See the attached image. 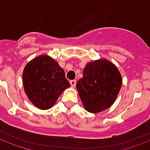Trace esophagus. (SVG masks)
Wrapping results in <instances>:
<instances>
[{
	"instance_id": "34e87169",
	"label": "esophagus",
	"mask_w": 150,
	"mask_h": 150,
	"mask_svg": "<svg viewBox=\"0 0 150 150\" xmlns=\"http://www.w3.org/2000/svg\"><path fill=\"white\" fill-rule=\"evenodd\" d=\"M70 84L72 87H75V85H76V81H75V80H71Z\"/></svg>"
}]
</instances>
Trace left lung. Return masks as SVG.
Returning a JSON list of instances; mask_svg holds the SVG:
<instances>
[{
	"label": "left lung",
	"instance_id": "left-lung-1",
	"mask_svg": "<svg viewBox=\"0 0 150 150\" xmlns=\"http://www.w3.org/2000/svg\"><path fill=\"white\" fill-rule=\"evenodd\" d=\"M76 83L85 109L92 113L105 110L116 100L122 86L118 68L106 59L88 63Z\"/></svg>",
	"mask_w": 150,
	"mask_h": 150
}]
</instances>
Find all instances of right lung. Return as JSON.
<instances>
[{
    "mask_svg": "<svg viewBox=\"0 0 150 150\" xmlns=\"http://www.w3.org/2000/svg\"><path fill=\"white\" fill-rule=\"evenodd\" d=\"M23 83L30 102L39 109H49L70 83L64 71L47 55L30 60L23 69Z\"/></svg>",
    "mask_w": 150,
    "mask_h": 150,
    "instance_id": "add662e5",
    "label": "right lung"
}]
</instances>
